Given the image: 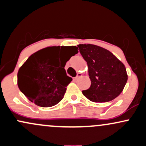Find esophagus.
<instances>
[{
	"mask_svg": "<svg viewBox=\"0 0 146 146\" xmlns=\"http://www.w3.org/2000/svg\"><path fill=\"white\" fill-rule=\"evenodd\" d=\"M82 74L81 73H78V74H77V76L75 77V80H78L79 78H80V77H82Z\"/></svg>",
	"mask_w": 146,
	"mask_h": 146,
	"instance_id": "esophagus-1",
	"label": "esophagus"
}]
</instances>
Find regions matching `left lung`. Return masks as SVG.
Listing matches in <instances>:
<instances>
[{
    "label": "left lung",
    "mask_w": 146,
    "mask_h": 146,
    "mask_svg": "<svg viewBox=\"0 0 146 146\" xmlns=\"http://www.w3.org/2000/svg\"><path fill=\"white\" fill-rule=\"evenodd\" d=\"M86 61L91 85L83 95L94 102H110L123 91L128 80L124 64L108 50L91 44L78 45Z\"/></svg>",
    "instance_id": "obj_1"
}]
</instances>
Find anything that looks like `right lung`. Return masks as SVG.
Segmentation results:
<instances>
[{
  "label": "right lung",
  "mask_w": 146,
  "mask_h": 146,
  "mask_svg": "<svg viewBox=\"0 0 146 146\" xmlns=\"http://www.w3.org/2000/svg\"><path fill=\"white\" fill-rule=\"evenodd\" d=\"M76 46H48L33 53L19 68L18 86L31 102L51 107L62 100L72 78L66 75V62L78 53ZM64 53L59 65L58 57Z\"/></svg>",
  "instance_id": "obj_1"
}]
</instances>
